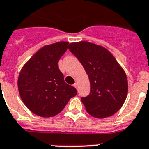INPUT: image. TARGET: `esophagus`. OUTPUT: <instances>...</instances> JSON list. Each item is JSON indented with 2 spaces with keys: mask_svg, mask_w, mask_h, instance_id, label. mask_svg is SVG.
<instances>
[{
  "mask_svg": "<svg viewBox=\"0 0 149 149\" xmlns=\"http://www.w3.org/2000/svg\"><path fill=\"white\" fill-rule=\"evenodd\" d=\"M73 86H74L75 88L77 89V87H78V84H77V83H75V84H73Z\"/></svg>",
  "mask_w": 149,
  "mask_h": 149,
  "instance_id": "34e87169",
  "label": "esophagus"
}]
</instances>
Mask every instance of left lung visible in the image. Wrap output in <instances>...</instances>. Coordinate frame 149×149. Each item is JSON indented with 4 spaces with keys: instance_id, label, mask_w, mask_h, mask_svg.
<instances>
[{
    "instance_id": "8db88e82",
    "label": "left lung",
    "mask_w": 149,
    "mask_h": 149,
    "mask_svg": "<svg viewBox=\"0 0 149 149\" xmlns=\"http://www.w3.org/2000/svg\"><path fill=\"white\" fill-rule=\"evenodd\" d=\"M69 49L88 75L91 92L81 101L97 118L111 117L123 106L127 94L125 72L112 54L101 45L88 42L70 43Z\"/></svg>"
}]
</instances>
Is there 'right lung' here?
I'll return each mask as SVG.
<instances>
[{
	"instance_id": "add662e5",
	"label": "right lung",
	"mask_w": 149,
	"mask_h": 149,
	"mask_svg": "<svg viewBox=\"0 0 149 149\" xmlns=\"http://www.w3.org/2000/svg\"><path fill=\"white\" fill-rule=\"evenodd\" d=\"M68 45L66 42H58L45 45L20 72L19 94L25 106L36 115L49 118L58 114L77 94L76 88L65 84L58 69V60Z\"/></svg>"
}]
</instances>
